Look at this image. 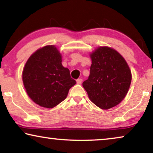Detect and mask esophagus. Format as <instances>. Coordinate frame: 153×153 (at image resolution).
<instances>
[{
	"mask_svg": "<svg viewBox=\"0 0 153 153\" xmlns=\"http://www.w3.org/2000/svg\"><path fill=\"white\" fill-rule=\"evenodd\" d=\"M81 82H82V79H78L76 80V83H78V84H81Z\"/></svg>",
	"mask_w": 153,
	"mask_h": 153,
	"instance_id": "1",
	"label": "esophagus"
}]
</instances>
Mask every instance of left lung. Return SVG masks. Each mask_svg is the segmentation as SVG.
<instances>
[{"label":"left lung","mask_w":153,"mask_h":153,"mask_svg":"<svg viewBox=\"0 0 153 153\" xmlns=\"http://www.w3.org/2000/svg\"><path fill=\"white\" fill-rule=\"evenodd\" d=\"M91 57L90 75L83 86L92 102L102 109H108L126 96L131 81V71L123 56L111 48L99 47Z\"/></svg>","instance_id":"obj_1"}]
</instances>
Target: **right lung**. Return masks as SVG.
I'll return each instance as SVG.
<instances>
[{
    "mask_svg": "<svg viewBox=\"0 0 153 153\" xmlns=\"http://www.w3.org/2000/svg\"><path fill=\"white\" fill-rule=\"evenodd\" d=\"M61 62L60 52L49 45L35 51L25 65L22 78L26 93L42 107L51 108L60 104L76 83Z\"/></svg>",
    "mask_w": 153,
    "mask_h": 153,
    "instance_id": "1",
    "label": "right lung"
}]
</instances>
